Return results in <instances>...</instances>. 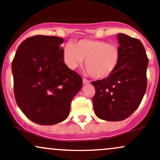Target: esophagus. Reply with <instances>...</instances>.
I'll use <instances>...</instances> for the list:
<instances>
[{"mask_svg": "<svg viewBox=\"0 0 160 160\" xmlns=\"http://www.w3.org/2000/svg\"><path fill=\"white\" fill-rule=\"evenodd\" d=\"M83 84H85V85H88V84H90V81L88 79H87V78H83Z\"/></svg>", "mask_w": 160, "mask_h": 160, "instance_id": "esophagus-1", "label": "esophagus"}]
</instances>
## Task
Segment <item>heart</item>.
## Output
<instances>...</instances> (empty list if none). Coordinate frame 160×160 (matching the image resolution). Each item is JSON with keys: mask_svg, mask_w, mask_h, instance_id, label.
I'll return each instance as SVG.
<instances>
[{"mask_svg": "<svg viewBox=\"0 0 160 160\" xmlns=\"http://www.w3.org/2000/svg\"><path fill=\"white\" fill-rule=\"evenodd\" d=\"M64 62L71 69L85 65L90 75L95 78H107L114 72L119 63L121 52L113 43L96 39H82L76 46L69 42L62 53Z\"/></svg>", "mask_w": 160, "mask_h": 160, "instance_id": "obj_1", "label": "heart"}]
</instances>
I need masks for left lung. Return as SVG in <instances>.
Masks as SVG:
<instances>
[{"mask_svg":"<svg viewBox=\"0 0 160 160\" xmlns=\"http://www.w3.org/2000/svg\"><path fill=\"white\" fill-rule=\"evenodd\" d=\"M121 52L114 72L92 82L96 116L107 121H122L137 109L146 92L148 57L141 41L125 34L117 35Z\"/></svg>","mask_w":160,"mask_h":160,"instance_id":"left-lung-1","label":"left lung"}]
</instances>
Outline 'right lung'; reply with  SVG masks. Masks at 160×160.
I'll use <instances>...</instances> for the list:
<instances>
[{
    "instance_id": "1",
    "label": "right lung",
    "mask_w": 160,
    "mask_h": 160,
    "mask_svg": "<svg viewBox=\"0 0 160 160\" xmlns=\"http://www.w3.org/2000/svg\"><path fill=\"white\" fill-rule=\"evenodd\" d=\"M62 38L38 35L23 41L12 62L17 105L34 122L51 125L68 117L82 78L64 63Z\"/></svg>"
}]
</instances>
